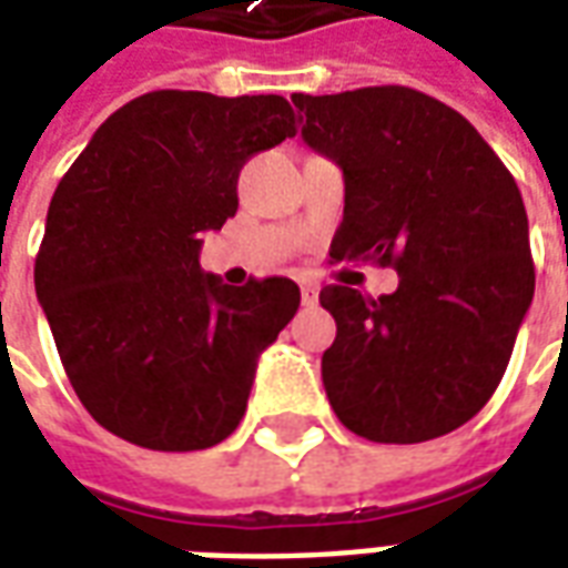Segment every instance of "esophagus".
Wrapping results in <instances>:
<instances>
[{"label": "esophagus", "mask_w": 568, "mask_h": 568, "mask_svg": "<svg viewBox=\"0 0 568 568\" xmlns=\"http://www.w3.org/2000/svg\"><path fill=\"white\" fill-rule=\"evenodd\" d=\"M316 301H320V283H301V304H304V307H313V304H316Z\"/></svg>", "instance_id": "1"}]
</instances>
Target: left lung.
Returning <instances> with one entry per match:
<instances>
[{
	"mask_svg": "<svg viewBox=\"0 0 568 568\" xmlns=\"http://www.w3.org/2000/svg\"><path fill=\"white\" fill-rule=\"evenodd\" d=\"M301 136L344 170L334 261L398 271L393 295L325 285L322 383L349 432L419 444L475 417L536 292L514 175L456 109L402 84L292 93Z\"/></svg>",
	"mask_w": 568,
	"mask_h": 568,
	"instance_id": "8db88e82",
	"label": "left lung"
}]
</instances>
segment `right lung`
Wrapping results in <instances>:
<instances>
[{"label": "right lung", "instance_id": "1", "mask_svg": "<svg viewBox=\"0 0 568 568\" xmlns=\"http://www.w3.org/2000/svg\"><path fill=\"white\" fill-rule=\"evenodd\" d=\"M285 136L295 112L276 93L151 91L60 179L36 295L81 405L118 438L187 453L240 426L301 292L285 276L224 285L200 271V234L236 212L243 163Z\"/></svg>", "mask_w": 568, "mask_h": 568}]
</instances>
